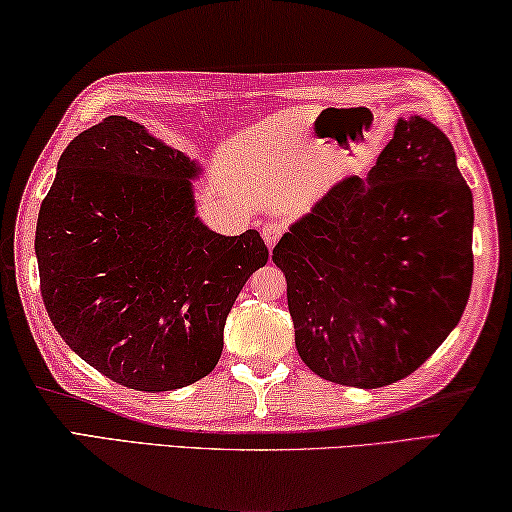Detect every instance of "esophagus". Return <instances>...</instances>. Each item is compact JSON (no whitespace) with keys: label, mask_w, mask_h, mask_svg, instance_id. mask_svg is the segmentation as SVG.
I'll use <instances>...</instances> for the list:
<instances>
[{"label":"esophagus","mask_w":512,"mask_h":512,"mask_svg":"<svg viewBox=\"0 0 512 512\" xmlns=\"http://www.w3.org/2000/svg\"><path fill=\"white\" fill-rule=\"evenodd\" d=\"M261 231H263V240H265L267 249L272 251L276 247V242H279L281 236L285 233V227H283V224H279V222H265Z\"/></svg>","instance_id":"obj_1"}]
</instances>
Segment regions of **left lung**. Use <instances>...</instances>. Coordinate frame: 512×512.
Segmentation results:
<instances>
[{
  "mask_svg": "<svg viewBox=\"0 0 512 512\" xmlns=\"http://www.w3.org/2000/svg\"><path fill=\"white\" fill-rule=\"evenodd\" d=\"M472 227L450 139L423 116H400L366 182L335 184L272 251L308 369L357 389L414 373L461 321Z\"/></svg>",
  "mask_w": 512,
  "mask_h": 512,
  "instance_id": "obj_1",
  "label": "left lung"
}]
</instances>
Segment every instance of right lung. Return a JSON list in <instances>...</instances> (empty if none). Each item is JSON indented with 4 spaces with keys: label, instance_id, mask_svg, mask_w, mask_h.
I'll use <instances>...</instances> for the list:
<instances>
[{
    "label": "right lung",
    "instance_id": "right-lung-1",
    "mask_svg": "<svg viewBox=\"0 0 512 512\" xmlns=\"http://www.w3.org/2000/svg\"><path fill=\"white\" fill-rule=\"evenodd\" d=\"M202 173L146 125L107 116L62 152L40 206L35 258L51 324L134 391L209 375L233 301L270 256L256 229L222 236L200 220Z\"/></svg>",
    "mask_w": 512,
    "mask_h": 512
}]
</instances>
